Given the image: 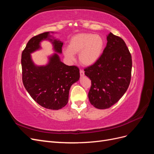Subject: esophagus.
Segmentation results:
<instances>
[{
	"label": "esophagus",
	"instance_id": "34e87169",
	"mask_svg": "<svg viewBox=\"0 0 154 154\" xmlns=\"http://www.w3.org/2000/svg\"><path fill=\"white\" fill-rule=\"evenodd\" d=\"M80 76H81V77H83V76H84V75H85V73H84V71H82V70H80Z\"/></svg>",
	"mask_w": 154,
	"mask_h": 154
}]
</instances>
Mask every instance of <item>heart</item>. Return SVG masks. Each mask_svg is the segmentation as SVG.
<instances>
[{"mask_svg":"<svg viewBox=\"0 0 154 154\" xmlns=\"http://www.w3.org/2000/svg\"><path fill=\"white\" fill-rule=\"evenodd\" d=\"M104 48V40L98 35L81 33L72 36L68 44V48L63 50L67 61L73 62L78 54L79 61L85 66H91L100 58Z\"/></svg>","mask_w":154,"mask_h":154,"instance_id":"1","label":"heart"}]
</instances>
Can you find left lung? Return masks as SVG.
Instances as JSON below:
<instances>
[{"label":"left lung","instance_id":"1","mask_svg":"<svg viewBox=\"0 0 154 154\" xmlns=\"http://www.w3.org/2000/svg\"><path fill=\"white\" fill-rule=\"evenodd\" d=\"M106 40L98 61L84 70L92 83L88 100L99 109L110 108L117 103L131 79L132 57L124 40L112 32L106 36Z\"/></svg>","mask_w":154,"mask_h":154}]
</instances>
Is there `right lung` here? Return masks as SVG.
Listing matches in <instances>:
<instances>
[{
  "label": "right lung",
  "mask_w": 154,
  "mask_h": 154,
  "mask_svg": "<svg viewBox=\"0 0 154 154\" xmlns=\"http://www.w3.org/2000/svg\"><path fill=\"white\" fill-rule=\"evenodd\" d=\"M54 32H45L31 38L22 54V82L26 91L37 103L45 109L59 110L67 103L69 90L80 79L76 66L63 63L58 54H62L63 42L56 39ZM48 40L52 44L55 53L48 57L45 66H37L30 54L41 48V42Z\"/></svg>",
  "instance_id": "add662e5"
}]
</instances>
